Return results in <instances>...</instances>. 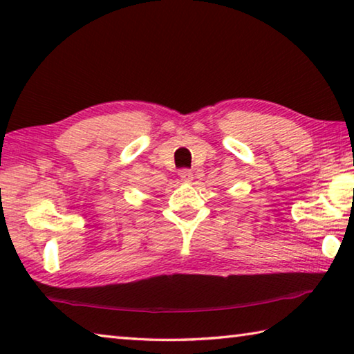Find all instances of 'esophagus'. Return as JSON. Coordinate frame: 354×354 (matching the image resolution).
Here are the masks:
<instances>
[{
	"mask_svg": "<svg viewBox=\"0 0 354 354\" xmlns=\"http://www.w3.org/2000/svg\"><path fill=\"white\" fill-rule=\"evenodd\" d=\"M179 178H181L184 183H190L192 179H194V173H192L189 169H183L179 171Z\"/></svg>",
	"mask_w": 354,
	"mask_h": 354,
	"instance_id": "34e87169",
	"label": "esophagus"
}]
</instances>
